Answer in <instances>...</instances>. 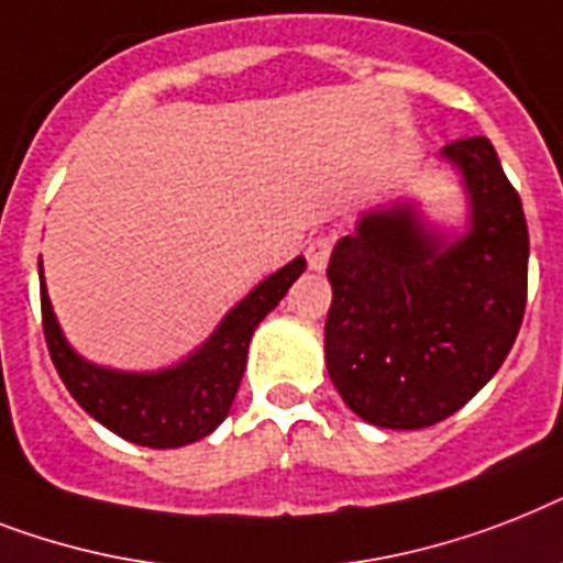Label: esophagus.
<instances>
[{
  "mask_svg": "<svg viewBox=\"0 0 563 563\" xmlns=\"http://www.w3.org/2000/svg\"><path fill=\"white\" fill-rule=\"evenodd\" d=\"M329 254H332V236L329 234H318L306 245V263H309L312 272H323L327 268Z\"/></svg>",
  "mask_w": 563,
  "mask_h": 563,
  "instance_id": "34e87169",
  "label": "esophagus"
}]
</instances>
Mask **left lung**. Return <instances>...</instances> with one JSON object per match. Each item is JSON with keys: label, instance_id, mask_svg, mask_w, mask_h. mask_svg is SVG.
I'll use <instances>...</instances> for the list:
<instances>
[{"label": "left lung", "instance_id": "1", "mask_svg": "<svg viewBox=\"0 0 563 563\" xmlns=\"http://www.w3.org/2000/svg\"><path fill=\"white\" fill-rule=\"evenodd\" d=\"M442 158L468 194L465 234L393 202L361 213L327 268L329 378L353 413L393 431L463 408L500 369L527 309V217L492 141L460 139Z\"/></svg>", "mask_w": 563, "mask_h": 563}]
</instances>
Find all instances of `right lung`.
Here are the masks:
<instances>
[{
	"label": "right lung",
	"mask_w": 563,
	"mask_h": 563,
	"mask_svg": "<svg viewBox=\"0 0 563 563\" xmlns=\"http://www.w3.org/2000/svg\"><path fill=\"white\" fill-rule=\"evenodd\" d=\"M306 260L254 286L222 318L217 332L196 353L155 373H123L98 367L77 355L63 335L52 309L40 263V303L48 355L77 405L109 431L147 448H181L217 431L240 390L249 344L260 321L280 303L291 283L303 274Z\"/></svg>",
	"instance_id": "1"
}]
</instances>
